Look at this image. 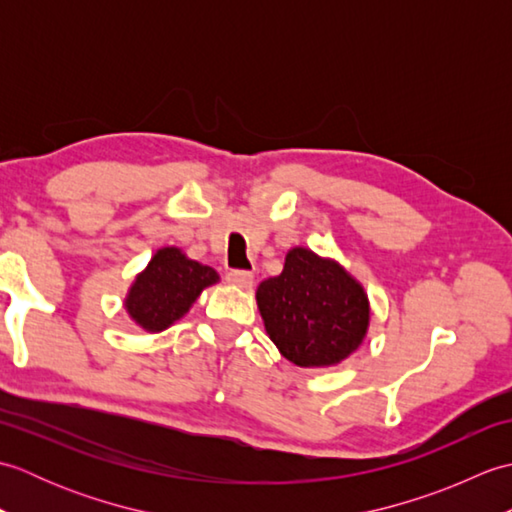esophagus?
I'll list each match as a JSON object with an SVG mask.
<instances>
[{
	"instance_id": "34e87169",
	"label": "esophagus",
	"mask_w": 512,
	"mask_h": 512,
	"mask_svg": "<svg viewBox=\"0 0 512 512\" xmlns=\"http://www.w3.org/2000/svg\"><path fill=\"white\" fill-rule=\"evenodd\" d=\"M226 281L231 286L246 290V288L253 286V273H248V270H231V273L226 275Z\"/></svg>"
}]
</instances>
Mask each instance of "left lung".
Returning <instances> with one entry per match:
<instances>
[{"label": "left lung", "instance_id": "obj_1", "mask_svg": "<svg viewBox=\"0 0 512 512\" xmlns=\"http://www.w3.org/2000/svg\"><path fill=\"white\" fill-rule=\"evenodd\" d=\"M257 306L270 341L299 367L341 363L363 343L369 323L361 284L308 248H292L281 275L259 284Z\"/></svg>", "mask_w": 512, "mask_h": 512}]
</instances>
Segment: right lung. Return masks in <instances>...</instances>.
<instances>
[{
    "instance_id": "obj_1",
    "label": "right lung",
    "mask_w": 512,
    "mask_h": 512,
    "mask_svg": "<svg viewBox=\"0 0 512 512\" xmlns=\"http://www.w3.org/2000/svg\"><path fill=\"white\" fill-rule=\"evenodd\" d=\"M217 279L211 266L193 262L180 248H160L136 277L125 308L140 328L162 332L184 317L200 292Z\"/></svg>"
}]
</instances>
